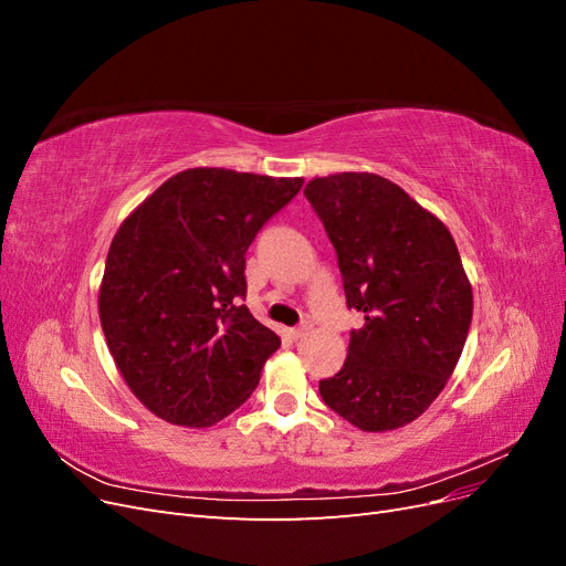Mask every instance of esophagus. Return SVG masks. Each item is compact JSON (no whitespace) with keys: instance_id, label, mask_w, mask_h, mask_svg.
I'll list each match as a JSON object with an SVG mask.
<instances>
[{"instance_id":"obj_1","label":"esophagus","mask_w":566,"mask_h":566,"mask_svg":"<svg viewBox=\"0 0 566 566\" xmlns=\"http://www.w3.org/2000/svg\"><path fill=\"white\" fill-rule=\"evenodd\" d=\"M310 331H312V321H304V323H300V325H297V328L290 331V337H293V339H300V337H304V335L310 333Z\"/></svg>"}]
</instances>
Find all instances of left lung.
Returning a JSON list of instances; mask_svg holds the SVG:
<instances>
[{
  "instance_id": "1",
  "label": "left lung",
  "mask_w": 566,
  "mask_h": 566,
  "mask_svg": "<svg viewBox=\"0 0 566 566\" xmlns=\"http://www.w3.org/2000/svg\"><path fill=\"white\" fill-rule=\"evenodd\" d=\"M337 254L347 306L364 316L321 399L364 432L422 416L451 378L472 321L453 235L401 186L368 172L306 184Z\"/></svg>"
}]
</instances>
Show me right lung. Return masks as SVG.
<instances>
[{"instance_id":"1","label":"right lung","mask_w":566,"mask_h":566,"mask_svg":"<svg viewBox=\"0 0 566 566\" xmlns=\"http://www.w3.org/2000/svg\"><path fill=\"white\" fill-rule=\"evenodd\" d=\"M302 184L186 169L117 229L98 316L119 373L150 413L210 427L250 399L281 337L243 304L245 252Z\"/></svg>"}]
</instances>
